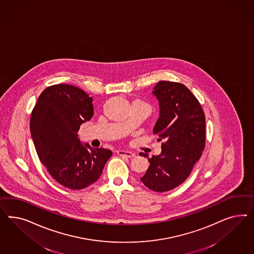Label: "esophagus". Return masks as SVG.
I'll return each instance as SVG.
<instances>
[{
  "label": "esophagus",
  "mask_w": 254,
  "mask_h": 254,
  "mask_svg": "<svg viewBox=\"0 0 254 254\" xmlns=\"http://www.w3.org/2000/svg\"><path fill=\"white\" fill-rule=\"evenodd\" d=\"M117 154H119V155H122V156H126L127 158H132V157L135 156V154H133L131 152H127V151H123V150L117 151Z\"/></svg>",
  "instance_id": "esophagus-1"
}]
</instances>
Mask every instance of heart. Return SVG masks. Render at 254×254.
Masks as SVG:
<instances>
[{"instance_id":"b5f03b06","label":"heart","mask_w":254,"mask_h":254,"mask_svg":"<svg viewBox=\"0 0 254 254\" xmlns=\"http://www.w3.org/2000/svg\"><path fill=\"white\" fill-rule=\"evenodd\" d=\"M135 101H137V100H135Z\"/></svg>"}]
</instances>
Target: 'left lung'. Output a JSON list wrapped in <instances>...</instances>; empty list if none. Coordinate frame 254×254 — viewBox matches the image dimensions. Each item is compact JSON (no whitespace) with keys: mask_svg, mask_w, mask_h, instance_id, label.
<instances>
[{"mask_svg":"<svg viewBox=\"0 0 254 254\" xmlns=\"http://www.w3.org/2000/svg\"><path fill=\"white\" fill-rule=\"evenodd\" d=\"M153 91L160 105L154 133L162 142L161 154L148 157L140 178L154 192H167L183 184L199 160L206 144V119L199 101L181 83L160 81Z\"/></svg>","mask_w":254,"mask_h":254,"instance_id":"8db88e82","label":"left lung"}]
</instances>
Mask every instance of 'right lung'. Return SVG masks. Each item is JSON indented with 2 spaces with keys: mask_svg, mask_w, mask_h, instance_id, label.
I'll use <instances>...</instances> for the list:
<instances>
[{
  "mask_svg": "<svg viewBox=\"0 0 254 254\" xmlns=\"http://www.w3.org/2000/svg\"><path fill=\"white\" fill-rule=\"evenodd\" d=\"M93 114L92 98L63 84L46 87L31 112V138L39 159L60 185L70 190L95 183L113 154L80 142L77 132Z\"/></svg>",
  "mask_w": 254,
  "mask_h": 254,
  "instance_id": "add662e5",
  "label": "right lung"
}]
</instances>
